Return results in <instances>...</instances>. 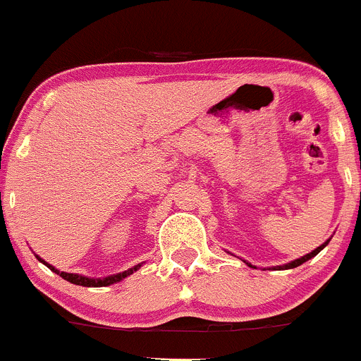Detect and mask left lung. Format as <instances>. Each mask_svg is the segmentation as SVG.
Wrapping results in <instances>:
<instances>
[{"label": "left lung", "instance_id": "left-lung-1", "mask_svg": "<svg viewBox=\"0 0 361 361\" xmlns=\"http://www.w3.org/2000/svg\"><path fill=\"white\" fill-rule=\"evenodd\" d=\"M328 243H329V241H326L324 245L317 246V248H315L314 252L307 253V255H303V257H301V259H296V260H293V262H289V264H283V266H276V267H274V269H293V267H298V266H301V264H303V262H307V260H310L312 257H315V255H317V253L321 252V250L324 248V246L328 245ZM245 262H246V260H245ZM246 264H248L250 267H255V266H252V264H250V262H246Z\"/></svg>", "mask_w": 361, "mask_h": 361}]
</instances>
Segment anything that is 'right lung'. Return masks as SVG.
<instances>
[{
  "label": "right lung",
  "mask_w": 361,
  "mask_h": 361,
  "mask_svg": "<svg viewBox=\"0 0 361 361\" xmlns=\"http://www.w3.org/2000/svg\"><path fill=\"white\" fill-rule=\"evenodd\" d=\"M37 259L40 260L42 264H46L47 267H49L51 271H54L56 274H60L63 280L71 281V283H74V286H83V287H108L111 286V283H116V281L123 280L126 276H129V274H133L135 271H138L140 267H142V264H138V266L131 267V269L123 271V273H116V274H111V276H106V278H88V276H81V274H74V273H65V271H58L56 267H53L51 264H47L46 260L40 259L39 255H37Z\"/></svg>",
  "instance_id": "obj_1"
}]
</instances>
